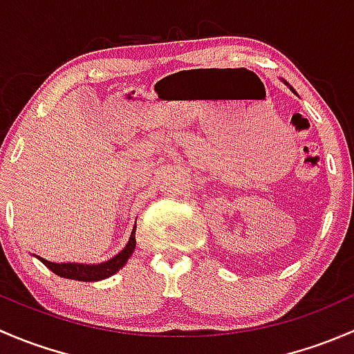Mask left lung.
<instances>
[{
  "label": "left lung",
  "instance_id": "1",
  "mask_svg": "<svg viewBox=\"0 0 354 354\" xmlns=\"http://www.w3.org/2000/svg\"><path fill=\"white\" fill-rule=\"evenodd\" d=\"M281 82H284V85H288V87H289V91H291V92H292V94H296V91H295V88H292V87H291V85H289L286 80H283V78H281ZM296 95H298V94H296Z\"/></svg>",
  "mask_w": 354,
  "mask_h": 354
}]
</instances>
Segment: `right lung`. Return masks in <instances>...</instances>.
Returning <instances> with one entry per match:
<instances>
[{"label":"right lung","mask_w":354,"mask_h":354,"mask_svg":"<svg viewBox=\"0 0 354 354\" xmlns=\"http://www.w3.org/2000/svg\"><path fill=\"white\" fill-rule=\"evenodd\" d=\"M135 230L133 227L130 234V240L124 245V248L121 250L120 253L113 257V259L106 260V262L101 263H77V262H66V263H56L49 262V260L42 259V257H37L49 270L56 274L59 277H65V279H73V281H84V283H92V281H102L108 279V277L116 274L124 263L128 262V259L131 257L135 250Z\"/></svg>","instance_id":"obj_1"}]
</instances>
